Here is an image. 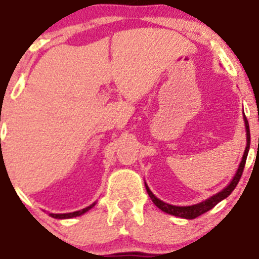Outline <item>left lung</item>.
Returning <instances> with one entry per match:
<instances>
[{"mask_svg":"<svg viewBox=\"0 0 259 259\" xmlns=\"http://www.w3.org/2000/svg\"><path fill=\"white\" fill-rule=\"evenodd\" d=\"M244 124H245V132H247V147H245L244 154H243L242 162H240L237 173H235V176L233 177V180L230 181V183L224 188V190L220 191V192H218L217 195L211 196L210 199L200 202V204L191 205V206H175V205L165 204V202H163L162 200H159L158 197H155L154 195H153L152 191L149 190V187L147 186V183H145V188H147L148 195H149V197L152 199V201L154 202L155 206L159 207L162 211L167 212V214H170V215H175V217L183 218V219H195V218L200 217V215L205 214L206 211L211 210L212 207H214L217 204H219L222 200L227 199L230 193L234 191V188L237 187L238 182H239L240 177H242L243 169H244V165H245V160H247V157H248V152H249L250 133H249V124H248V120H247V117H245V115H244Z\"/></svg>","mask_w":259,"mask_h":259,"instance_id":"8db88e82","label":"left lung"}]
</instances>
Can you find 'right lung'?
Listing matches in <instances>:
<instances>
[{"label":"right lung","mask_w":259,"mask_h":259,"mask_svg":"<svg viewBox=\"0 0 259 259\" xmlns=\"http://www.w3.org/2000/svg\"><path fill=\"white\" fill-rule=\"evenodd\" d=\"M95 204H96V202H94V204L90 205V206L84 207V209L78 210V211H74V212H68V214H49V215L52 218H54V219H71V218H76V217H81V215H83L84 212L91 210L92 207L95 206Z\"/></svg>","instance_id":"add662e5"}]
</instances>
